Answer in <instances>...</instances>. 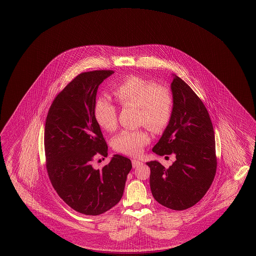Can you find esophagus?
<instances>
[{"label":"esophagus","instance_id":"34e87169","mask_svg":"<svg viewBox=\"0 0 256 256\" xmlns=\"http://www.w3.org/2000/svg\"><path fill=\"white\" fill-rule=\"evenodd\" d=\"M144 163L142 162H140L139 160H132V166H133V168H137V167H139L140 165H142Z\"/></svg>","mask_w":256,"mask_h":256}]
</instances>
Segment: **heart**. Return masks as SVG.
Here are the masks:
<instances>
[{
  "mask_svg": "<svg viewBox=\"0 0 256 256\" xmlns=\"http://www.w3.org/2000/svg\"><path fill=\"white\" fill-rule=\"evenodd\" d=\"M117 102L122 107H139L140 121L153 132H162L169 124L174 108L170 90L165 86L142 78H126L114 90ZM94 116L98 124L107 132L117 126L116 107L107 96H100L94 105ZM150 140L148 132L123 130L114 139L112 146L117 152L124 155H140Z\"/></svg>",
  "mask_w": 256,
  "mask_h": 256,
  "instance_id": "obj_1",
  "label": "heart"
}]
</instances>
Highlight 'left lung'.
I'll return each instance as SVG.
<instances>
[{
	"label": "left lung",
	"instance_id": "8db88e82",
	"mask_svg": "<svg viewBox=\"0 0 256 256\" xmlns=\"http://www.w3.org/2000/svg\"><path fill=\"white\" fill-rule=\"evenodd\" d=\"M172 76L174 108L170 122L153 148L156 155L174 154L166 169L158 160L150 167V188L156 202L172 210L192 208L208 190L216 174L215 134L204 103L186 82Z\"/></svg>",
	"mask_w": 256,
	"mask_h": 256
}]
</instances>
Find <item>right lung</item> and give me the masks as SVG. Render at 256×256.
Returning a JSON list of instances; mask_svg holds the SVG:
<instances>
[{
	"mask_svg": "<svg viewBox=\"0 0 256 256\" xmlns=\"http://www.w3.org/2000/svg\"><path fill=\"white\" fill-rule=\"evenodd\" d=\"M112 70L78 75L54 98L45 124L48 174L56 192L71 208L96 216L121 200L132 168L130 158L114 155L102 169L91 162L96 154L107 156L108 146L94 116L98 86Z\"/></svg>",
	"mask_w": 256,
	"mask_h": 256,
	"instance_id": "right-lung-1",
	"label": "right lung"
}]
</instances>
